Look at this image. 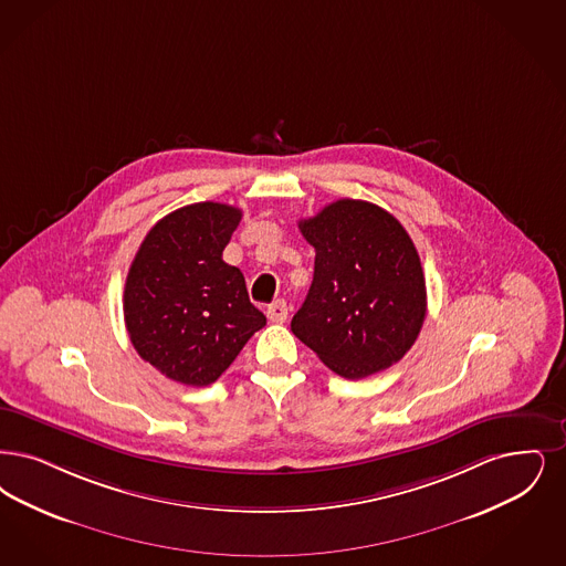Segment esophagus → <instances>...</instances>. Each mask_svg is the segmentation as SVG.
I'll list each match as a JSON object with an SVG mask.
<instances>
[{
  "label": "esophagus",
  "mask_w": 566,
  "mask_h": 566,
  "mask_svg": "<svg viewBox=\"0 0 566 566\" xmlns=\"http://www.w3.org/2000/svg\"><path fill=\"white\" fill-rule=\"evenodd\" d=\"M289 305H286V301L284 298H277V301H273L272 305L268 307V317L275 322V324H282V322H286L289 319Z\"/></svg>",
  "instance_id": "esophagus-1"
}]
</instances>
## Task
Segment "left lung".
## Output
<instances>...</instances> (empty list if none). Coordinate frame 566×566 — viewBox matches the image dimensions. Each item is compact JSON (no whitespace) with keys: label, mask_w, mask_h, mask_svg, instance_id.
I'll use <instances>...</instances> for the list:
<instances>
[{"label":"left lung","mask_w":566,"mask_h":566,"mask_svg":"<svg viewBox=\"0 0 566 566\" xmlns=\"http://www.w3.org/2000/svg\"><path fill=\"white\" fill-rule=\"evenodd\" d=\"M316 249L314 282L291 331L345 379L402 360L423 326L428 301L417 249L377 203L337 200L298 221Z\"/></svg>","instance_id":"1"}]
</instances>
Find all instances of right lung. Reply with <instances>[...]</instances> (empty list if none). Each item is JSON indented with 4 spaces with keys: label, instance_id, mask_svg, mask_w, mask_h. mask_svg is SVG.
I'll use <instances>...</instances> for the list:
<instances>
[{
    "label": "right lung",
    "instance_id": "1",
    "mask_svg": "<svg viewBox=\"0 0 566 566\" xmlns=\"http://www.w3.org/2000/svg\"><path fill=\"white\" fill-rule=\"evenodd\" d=\"M242 210L198 202L159 219L126 277L124 319L145 363L182 385L214 384L268 324L223 261Z\"/></svg>",
    "mask_w": 566,
    "mask_h": 566
}]
</instances>
